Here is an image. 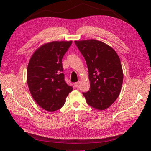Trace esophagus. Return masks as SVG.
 Listing matches in <instances>:
<instances>
[{
    "label": "esophagus",
    "mask_w": 151,
    "mask_h": 151,
    "mask_svg": "<svg viewBox=\"0 0 151 151\" xmlns=\"http://www.w3.org/2000/svg\"><path fill=\"white\" fill-rule=\"evenodd\" d=\"M79 82H75V84H74V85H75V88H78V85H79Z\"/></svg>",
    "instance_id": "1"
}]
</instances>
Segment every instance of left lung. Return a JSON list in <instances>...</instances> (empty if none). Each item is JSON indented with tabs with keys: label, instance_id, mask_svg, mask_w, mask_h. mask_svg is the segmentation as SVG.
Returning a JSON list of instances; mask_svg holds the SVG:
<instances>
[{
	"label": "left lung",
	"instance_id": "obj_1",
	"mask_svg": "<svg viewBox=\"0 0 151 151\" xmlns=\"http://www.w3.org/2000/svg\"><path fill=\"white\" fill-rule=\"evenodd\" d=\"M75 42L88 68L90 88L83 93V95L89 106L104 110L120 94L123 72L119 58L113 48L101 41L88 40Z\"/></svg>",
	"mask_w": 151,
	"mask_h": 151
}]
</instances>
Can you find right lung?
I'll use <instances>...</instances> for the list:
<instances>
[{"instance_id": "add662e5", "label": "right lung", "mask_w": 151, "mask_h": 151, "mask_svg": "<svg viewBox=\"0 0 151 151\" xmlns=\"http://www.w3.org/2000/svg\"><path fill=\"white\" fill-rule=\"evenodd\" d=\"M72 44L69 41H52L35 51L28 63L27 84L36 103L47 111L62 108L73 89L64 80L62 58Z\"/></svg>"}]
</instances>
